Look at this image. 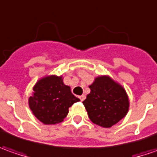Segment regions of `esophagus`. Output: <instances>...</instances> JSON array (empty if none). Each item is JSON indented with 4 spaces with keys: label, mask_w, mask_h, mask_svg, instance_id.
Instances as JSON below:
<instances>
[{
    "label": "esophagus",
    "mask_w": 157,
    "mask_h": 157,
    "mask_svg": "<svg viewBox=\"0 0 157 157\" xmlns=\"http://www.w3.org/2000/svg\"><path fill=\"white\" fill-rule=\"evenodd\" d=\"M79 98H80V100H81V101H82L85 100V98H86V95H80V96H79Z\"/></svg>",
    "instance_id": "obj_1"
}]
</instances>
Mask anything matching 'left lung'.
Instances as JSON below:
<instances>
[{"instance_id":"left-lung-1","label":"left lung","mask_w":157,"mask_h":157,"mask_svg":"<svg viewBox=\"0 0 157 157\" xmlns=\"http://www.w3.org/2000/svg\"><path fill=\"white\" fill-rule=\"evenodd\" d=\"M90 93L82 101L89 119L96 125L110 128L127 115L129 101L122 85L101 75L89 85Z\"/></svg>"}]
</instances>
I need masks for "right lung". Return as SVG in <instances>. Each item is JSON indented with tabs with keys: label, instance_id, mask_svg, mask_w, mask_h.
<instances>
[{
	"label": "right lung",
	"instance_id": "right-lung-1",
	"mask_svg": "<svg viewBox=\"0 0 157 157\" xmlns=\"http://www.w3.org/2000/svg\"><path fill=\"white\" fill-rule=\"evenodd\" d=\"M29 105L34 116L44 124L62 122L69 107L80 101L63 83L62 76L48 75L40 79L33 88Z\"/></svg>",
	"mask_w": 157,
	"mask_h": 157
}]
</instances>
